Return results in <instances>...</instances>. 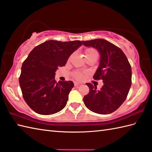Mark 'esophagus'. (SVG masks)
Wrapping results in <instances>:
<instances>
[{
	"instance_id": "1",
	"label": "esophagus",
	"mask_w": 152,
	"mask_h": 152,
	"mask_svg": "<svg viewBox=\"0 0 152 152\" xmlns=\"http://www.w3.org/2000/svg\"><path fill=\"white\" fill-rule=\"evenodd\" d=\"M80 85V83L78 82H74V86H78Z\"/></svg>"
}]
</instances>
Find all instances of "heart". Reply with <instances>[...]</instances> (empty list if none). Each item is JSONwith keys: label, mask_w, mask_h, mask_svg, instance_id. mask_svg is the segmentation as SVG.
Wrapping results in <instances>:
<instances>
[{"label": "heart", "mask_w": 152, "mask_h": 152, "mask_svg": "<svg viewBox=\"0 0 152 152\" xmlns=\"http://www.w3.org/2000/svg\"><path fill=\"white\" fill-rule=\"evenodd\" d=\"M94 53H96V51L95 50L91 49V48H88V49H86L85 51V56H88V55ZM74 78L77 80H82L83 78L82 74L79 72H74Z\"/></svg>", "instance_id": "b5f03b06"}]
</instances>
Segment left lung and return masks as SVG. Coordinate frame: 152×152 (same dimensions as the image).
<instances>
[{
  "label": "left lung",
  "mask_w": 152,
  "mask_h": 152,
  "mask_svg": "<svg viewBox=\"0 0 152 152\" xmlns=\"http://www.w3.org/2000/svg\"><path fill=\"white\" fill-rule=\"evenodd\" d=\"M82 42L85 46L99 51L100 63L93 78L102 79L103 82L100 90L91 83H86L89 93L84 96L83 102L87 108L96 114H110L127 98L131 86V66L120 48L110 42L101 38Z\"/></svg>",
  "instance_id": "8db88e82"
}]
</instances>
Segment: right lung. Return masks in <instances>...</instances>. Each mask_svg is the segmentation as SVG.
<instances>
[{"mask_svg":"<svg viewBox=\"0 0 152 152\" xmlns=\"http://www.w3.org/2000/svg\"><path fill=\"white\" fill-rule=\"evenodd\" d=\"M82 45L79 40H48L31 51L21 66L19 86L25 101L35 112L51 115L63 110L74 87L72 81L57 82L56 72Z\"/></svg>","mask_w":152,"mask_h":152,"instance_id":"1","label":"right lung"}]
</instances>
